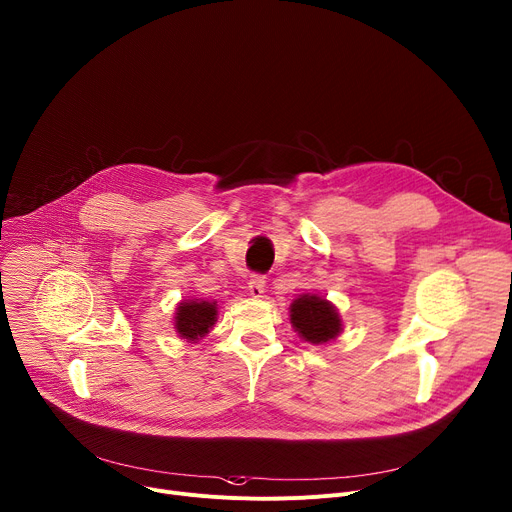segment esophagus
Segmentation results:
<instances>
[{"mask_svg": "<svg viewBox=\"0 0 512 512\" xmlns=\"http://www.w3.org/2000/svg\"><path fill=\"white\" fill-rule=\"evenodd\" d=\"M263 290H265V277L255 275L253 280L249 282V292H251L255 298H259V296L263 294Z\"/></svg>", "mask_w": 512, "mask_h": 512, "instance_id": "34e87169", "label": "esophagus"}]
</instances>
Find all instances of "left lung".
Instances as JSON below:
<instances>
[{"label":"left lung","mask_w":512,"mask_h":512,"mask_svg":"<svg viewBox=\"0 0 512 512\" xmlns=\"http://www.w3.org/2000/svg\"><path fill=\"white\" fill-rule=\"evenodd\" d=\"M290 312L296 331L308 343H327L341 331V318L335 306L320 296H300Z\"/></svg>","instance_id":"1"}]
</instances>
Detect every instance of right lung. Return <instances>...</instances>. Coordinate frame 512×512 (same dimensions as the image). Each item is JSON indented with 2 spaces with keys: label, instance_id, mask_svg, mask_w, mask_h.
Here are the masks:
<instances>
[{
  "label": "right lung",
  "instance_id": "1",
  "mask_svg": "<svg viewBox=\"0 0 512 512\" xmlns=\"http://www.w3.org/2000/svg\"><path fill=\"white\" fill-rule=\"evenodd\" d=\"M216 312L214 302H181L175 316V329L183 339L198 341L212 329Z\"/></svg>",
  "mask_w": 512,
  "mask_h": 512
}]
</instances>
